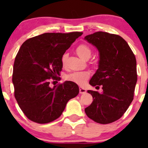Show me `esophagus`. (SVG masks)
I'll use <instances>...</instances> for the list:
<instances>
[{
  "label": "esophagus",
  "instance_id": "obj_1",
  "mask_svg": "<svg viewBox=\"0 0 148 148\" xmlns=\"http://www.w3.org/2000/svg\"><path fill=\"white\" fill-rule=\"evenodd\" d=\"M86 92V90L83 87H79V93L80 94H85Z\"/></svg>",
  "mask_w": 148,
  "mask_h": 148
}]
</instances>
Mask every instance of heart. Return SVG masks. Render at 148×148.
I'll use <instances>...</instances> for the list:
<instances>
[{"label": "heart", "mask_w": 148, "mask_h": 148, "mask_svg": "<svg viewBox=\"0 0 148 148\" xmlns=\"http://www.w3.org/2000/svg\"><path fill=\"white\" fill-rule=\"evenodd\" d=\"M76 52L78 56L84 60L90 58L92 54V50L86 44H81L77 48ZM66 58H67V54L64 53L62 56V62L63 64L65 62ZM90 73L88 71L75 72L66 76V79L78 85H84L90 77Z\"/></svg>", "instance_id": "heart-1"}]
</instances>
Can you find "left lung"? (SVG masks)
Here are the masks:
<instances>
[{"instance_id": "obj_1", "label": "left lung", "mask_w": 148, "mask_h": 148, "mask_svg": "<svg viewBox=\"0 0 148 148\" xmlns=\"http://www.w3.org/2000/svg\"><path fill=\"white\" fill-rule=\"evenodd\" d=\"M84 40L97 48L100 58L90 84L102 86L103 90L102 93L88 91L93 102L85 112L95 122L108 124L120 119L133 100L137 80L136 59L127 42L118 35L98 32Z\"/></svg>"}]
</instances>
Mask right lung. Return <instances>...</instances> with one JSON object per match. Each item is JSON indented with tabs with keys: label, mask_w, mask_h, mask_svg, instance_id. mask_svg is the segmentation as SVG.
<instances>
[{
	"label": "right lung",
	"mask_w": 148,
	"mask_h": 148,
	"mask_svg": "<svg viewBox=\"0 0 148 148\" xmlns=\"http://www.w3.org/2000/svg\"><path fill=\"white\" fill-rule=\"evenodd\" d=\"M82 34L45 33L21 45L14 62L12 82L16 100L29 120L40 124L56 120L68 101L78 95L75 83L66 81L50 88V80L59 75L62 55Z\"/></svg>",
	"instance_id": "obj_1"
}]
</instances>
